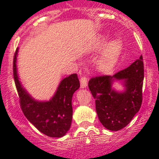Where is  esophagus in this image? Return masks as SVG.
I'll use <instances>...</instances> for the list:
<instances>
[{"label":"esophagus","instance_id":"esophagus-1","mask_svg":"<svg viewBox=\"0 0 159 159\" xmlns=\"http://www.w3.org/2000/svg\"><path fill=\"white\" fill-rule=\"evenodd\" d=\"M88 85V78L85 76H82L80 78V87L82 88H86Z\"/></svg>","mask_w":159,"mask_h":159}]
</instances>
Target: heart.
<instances>
[{
  "label": "heart",
  "instance_id": "b5f03b06",
  "mask_svg": "<svg viewBox=\"0 0 159 159\" xmlns=\"http://www.w3.org/2000/svg\"><path fill=\"white\" fill-rule=\"evenodd\" d=\"M107 41V38L102 37L97 46V49H102L106 45ZM121 48V43L118 40H114L110 43H108L98 62L99 69L102 71L111 69L119 57Z\"/></svg>",
  "mask_w": 159,
  "mask_h": 159
}]
</instances>
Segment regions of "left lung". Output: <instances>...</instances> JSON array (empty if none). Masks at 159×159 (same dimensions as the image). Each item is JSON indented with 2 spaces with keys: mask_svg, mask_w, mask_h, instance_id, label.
Masks as SVG:
<instances>
[{
  "mask_svg": "<svg viewBox=\"0 0 159 159\" xmlns=\"http://www.w3.org/2000/svg\"><path fill=\"white\" fill-rule=\"evenodd\" d=\"M143 57L128 67L113 75L92 77L88 88L95 99V109L99 121L107 129L119 130L125 127L139 111L143 102L144 66ZM115 80H123L125 91L112 89Z\"/></svg>",
  "mask_w": 159,
  "mask_h": 159,
  "instance_id": "1",
  "label": "left lung"
}]
</instances>
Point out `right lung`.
<instances>
[{"label": "right lung", "mask_w": 159, "mask_h": 159, "mask_svg": "<svg viewBox=\"0 0 159 159\" xmlns=\"http://www.w3.org/2000/svg\"><path fill=\"white\" fill-rule=\"evenodd\" d=\"M13 57V77L20 98V105L25 117L36 129L47 136L60 138L70 129L72 119L71 99L80 88L76 74H71L60 82L54 96L47 102L36 101L21 86L16 72V56Z\"/></svg>", "instance_id": "obj_1"}]
</instances>
